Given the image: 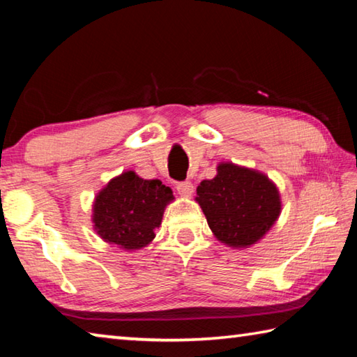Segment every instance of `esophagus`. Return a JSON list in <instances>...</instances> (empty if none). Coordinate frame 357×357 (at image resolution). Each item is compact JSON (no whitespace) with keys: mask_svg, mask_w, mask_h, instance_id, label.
Here are the masks:
<instances>
[{"mask_svg":"<svg viewBox=\"0 0 357 357\" xmlns=\"http://www.w3.org/2000/svg\"><path fill=\"white\" fill-rule=\"evenodd\" d=\"M176 189H178V192H179V195L190 197L195 187H193V184L190 183V181H183V183H179V184L176 185Z\"/></svg>","mask_w":357,"mask_h":357,"instance_id":"obj_1","label":"esophagus"}]
</instances>
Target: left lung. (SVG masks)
<instances>
[{
    "label": "left lung",
    "instance_id": "left-lung-1",
    "mask_svg": "<svg viewBox=\"0 0 357 357\" xmlns=\"http://www.w3.org/2000/svg\"><path fill=\"white\" fill-rule=\"evenodd\" d=\"M197 203L222 244L247 249L263 239L282 213L277 185L264 173L220 162L213 179L197 187Z\"/></svg>",
    "mask_w": 357,
    "mask_h": 357
}]
</instances>
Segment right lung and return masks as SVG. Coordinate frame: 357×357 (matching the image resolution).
<instances>
[{"label":"right lung","mask_w":357,"mask_h":357,"mask_svg":"<svg viewBox=\"0 0 357 357\" xmlns=\"http://www.w3.org/2000/svg\"><path fill=\"white\" fill-rule=\"evenodd\" d=\"M174 200L159 179H143L128 170L99 190L93 203L94 231L107 244L134 252L153 243L167 204Z\"/></svg>","instance_id":"obj_1"}]
</instances>
